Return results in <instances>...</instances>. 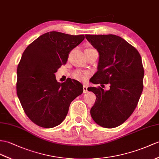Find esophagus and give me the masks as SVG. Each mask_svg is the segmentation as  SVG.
Returning <instances> with one entry per match:
<instances>
[{
	"label": "esophagus",
	"mask_w": 159,
	"mask_h": 159,
	"mask_svg": "<svg viewBox=\"0 0 159 159\" xmlns=\"http://www.w3.org/2000/svg\"><path fill=\"white\" fill-rule=\"evenodd\" d=\"M88 92V89H87V86L86 84L83 85V92L84 93H86Z\"/></svg>",
	"instance_id": "obj_1"
}]
</instances>
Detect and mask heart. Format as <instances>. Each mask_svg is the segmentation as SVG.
Masks as SVG:
<instances>
[{"instance_id": "heart-1", "label": "heart", "mask_w": 159, "mask_h": 159, "mask_svg": "<svg viewBox=\"0 0 159 159\" xmlns=\"http://www.w3.org/2000/svg\"><path fill=\"white\" fill-rule=\"evenodd\" d=\"M95 50V49L92 48H86L85 50ZM88 75V73L87 72H83V71H80V70H76L72 73L71 76L73 78H74L77 80L84 81L85 79L86 78Z\"/></svg>"}]
</instances>
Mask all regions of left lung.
<instances>
[{"label":"left lung","mask_w":159,"mask_h":159,"mask_svg":"<svg viewBox=\"0 0 159 159\" xmlns=\"http://www.w3.org/2000/svg\"><path fill=\"white\" fill-rule=\"evenodd\" d=\"M99 52L98 71L90 82L110 84L109 90L90 87L96 101L90 114L98 125L113 128L124 123L136 108L144 88V71L137 49L116 35H86Z\"/></svg>","instance_id":"8db88e82"}]
</instances>
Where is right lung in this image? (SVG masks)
I'll return each mask as SVG.
<instances>
[{
  "label": "right lung",
  "instance_id": "add662e5",
  "mask_svg": "<svg viewBox=\"0 0 159 159\" xmlns=\"http://www.w3.org/2000/svg\"><path fill=\"white\" fill-rule=\"evenodd\" d=\"M84 35L49 32L25 48L17 69V94L23 109L35 124L52 128L66 117L71 102L83 92L75 80L58 82L55 73L67 63L69 54Z\"/></svg>",
  "mask_w": 159,
  "mask_h": 159
}]
</instances>
